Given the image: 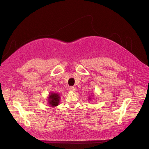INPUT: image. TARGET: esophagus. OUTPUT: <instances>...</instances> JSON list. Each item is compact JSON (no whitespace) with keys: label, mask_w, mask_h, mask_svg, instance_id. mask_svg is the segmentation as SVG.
<instances>
[{"label":"esophagus","mask_w":149,"mask_h":149,"mask_svg":"<svg viewBox=\"0 0 149 149\" xmlns=\"http://www.w3.org/2000/svg\"><path fill=\"white\" fill-rule=\"evenodd\" d=\"M76 90V89L74 87H70L69 88V91H72V92H75Z\"/></svg>","instance_id":"1"}]
</instances>
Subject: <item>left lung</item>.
<instances>
[{
    "mask_svg": "<svg viewBox=\"0 0 149 149\" xmlns=\"http://www.w3.org/2000/svg\"><path fill=\"white\" fill-rule=\"evenodd\" d=\"M92 96H93V95H92ZM91 100V98L89 97V100Z\"/></svg>",
    "mask_w": 149,
    "mask_h": 149,
    "instance_id": "obj_1",
    "label": "left lung"
}]
</instances>
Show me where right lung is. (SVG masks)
Instances as JSON below:
<instances>
[{
	"label": "right lung",
	"mask_w": 149,
	"mask_h": 149,
	"mask_svg": "<svg viewBox=\"0 0 149 149\" xmlns=\"http://www.w3.org/2000/svg\"><path fill=\"white\" fill-rule=\"evenodd\" d=\"M48 104L51 107L57 106L60 102V95L59 93L50 92L48 97Z\"/></svg>",
	"instance_id": "add662e5"
}]
</instances>
